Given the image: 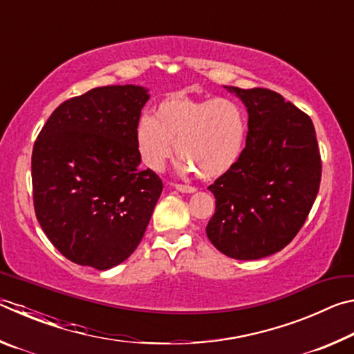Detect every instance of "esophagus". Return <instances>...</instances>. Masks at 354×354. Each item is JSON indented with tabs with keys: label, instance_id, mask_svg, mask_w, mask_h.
I'll return each instance as SVG.
<instances>
[{
	"label": "esophagus",
	"instance_id": "esophagus-1",
	"mask_svg": "<svg viewBox=\"0 0 354 354\" xmlns=\"http://www.w3.org/2000/svg\"><path fill=\"white\" fill-rule=\"evenodd\" d=\"M178 192H181V194H194L196 190L195 187H192V185H184V184H175L173 185Z\"/></svg>",
	"mask_w": 354,
	"mask_h": 354
}]
</instances>
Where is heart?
I'll list each match as a JSON object with an SVG mask.
<instances>
[{
	"mask_svg": "<svg viewBox=\"0 0 354 354\" xmlns=\"http://www.w3.org/2000/svg\"><path fill=\"white\" fill-rule=\"evenodd\" d=\"M247 131V113L234 100L173 93L156 107V118L137 120L134 140L148 169L162 170L176 148L183 175L196 173L203 181H214L241 159Z\"/></svg>",
	"mask_w": 354,
	"mask_h": 354,
	"instance_id": "heart-1",
	"label": "heart"
}]
</instances>
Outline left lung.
<instances>
[{"label": "left lung", "mask_w": 354, "mask_h": 354, "mask_svg": "<svg viewBox=\"0 0 354 354\" xmlns=\"http://www.w3.org/2000/svg\"><path fill=\"white\" fill-rule=\"evenodd\" d=\"M248 111L241 159L209 190L215 214L206 226L221 253L253 261L283 250L306 221L322 178L313 120L268 88L226 87Z\"/></svg>", "instance_id": "left-lung-1"}]
</instances>
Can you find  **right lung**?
I'll use <instances>...</instances> for the list:
<instances>
[{"instance_id":"obj_1","label":"right lung","mask_w":354,"mask_h":354,"mask_svg":"<svg viewBox=\"0 0 354 354\" xmlns=\"http://www.w3.org/2000/svg\"><path fill=\"white\" fill-rule=\"evenodd\" d=\"M149 95L106 86L56 107L32 149V198L41 230L77 266L107 270L140 243L162 181L142 170L134 131Z\"/></svg>"}]
</instances>
